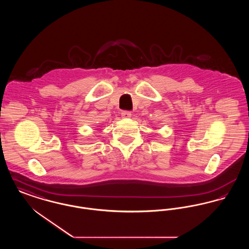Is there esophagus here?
Segmentation results:
<instances>
[{
	"label": "esophagus",
	"instance_id": "1",
	"mask_svg": "<svg viewBox=\"0 0 249 249\" xmlns=\"http://www.w3.org/2000/svg\"><path fill=\"white\" fill-rule=\"evenodd\" d=\"M121 117L123 119H128V118L131 117V113H130V111H122L121 112Z\"/></svg>",
	"mask_w": 249,
	"mask_h": 249
}]
</instances>
